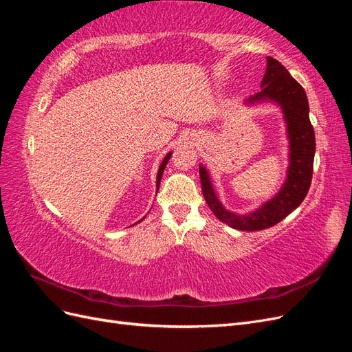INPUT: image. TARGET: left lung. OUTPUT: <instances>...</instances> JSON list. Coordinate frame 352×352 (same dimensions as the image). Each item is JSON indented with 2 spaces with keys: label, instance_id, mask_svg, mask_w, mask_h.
Returning <instances> with one entry per match:
<instances>
[{
  "label": "left lung",
  "instance_id": "1",
  "mask_svg": "<svg viewBox=\"0 0 352 352\" xmlns=\"http://www.w3.org/2000/svg\"><path fill=\"white\" fill-rule=\"evenodd\" d=\"M261 87L263 89L250 97L247 102L254 104L263 100L278 102L283 110L289 136L291 163L287 168V179L279 194L251 214L238 216L220 204L207 170L199 166L202 195L208 207L220 221L238 230H263L278 225L304 201L313 179L316 136L308 117L310 109L304 88L273 57H267V69Z\"/></svg>",
  "mask_w": 352,
  "mask_h": 352
}]
</instances>
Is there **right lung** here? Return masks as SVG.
Wrapping results in <instances>:
<instances>
[{"mask_svg": "<svg viewBox=\"0 0 352 352\" xmlns=\"http://www.w3.org/2000/svg\"><path fill=\"white\" fill-rule=\"evenodd\" d=\"M170 157H172V153H168V154L164 157V160H163L162 166H160V168H158V175H157V190H158V188H160V180H162L163 172H164L166 164H167V162H168V158H170Z\"/></svg>", "mask_w": 352, "mask_h": 352, "instance_id": "obj_1", "label": "right lung"}]
</instances>
